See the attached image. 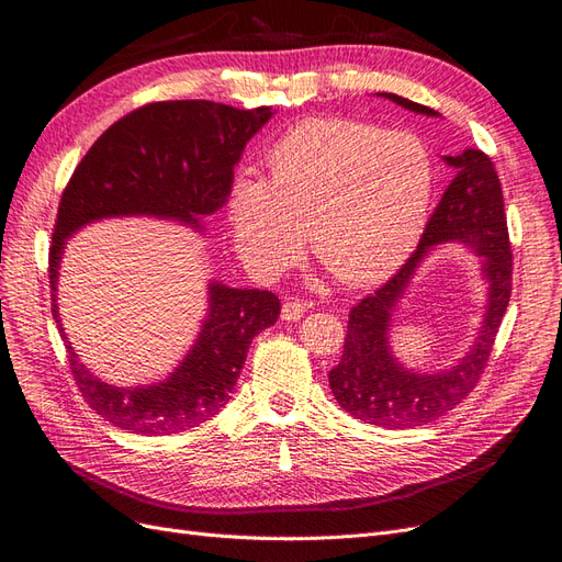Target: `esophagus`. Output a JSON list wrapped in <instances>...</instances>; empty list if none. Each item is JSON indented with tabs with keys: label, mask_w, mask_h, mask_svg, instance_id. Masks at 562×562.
<instances>
[{
	"label": "esophagus",
	"mask_w": 562,
	"mask_h": 562,
	"mask_svg": "<svg viewBox=\"0 0 562 562\" xmlns=\"http://www.w3.org/2000/svg\"><path fill=\"white\" fill-rule=\"evenodd\" d=\"M306 301L301 299H290L282 303V319H286V323H296V319L303 317V313H306Z\"/></svg>",
	"instance_id": "obj_1"
}]
</instances>
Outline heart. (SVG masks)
<instances>
[{
    "label": "heart",
    "instance_id": "1",
    "mask_svg": "<svg viewBox=\"0 0 562 562\" xmlns=\"http://www.w3.org/2000/svg\"><path fill=\"white\" fill-rule=\"evenodd\" d=\"M266 179L228 192L239 259L272 278L303 254L350 286L389 278L424 233L432 165L419 138L352 120L296 124L266 153Z\"/></svg>",
    "mask_w": 562,
    "mask_h": 562
}]
</instances>
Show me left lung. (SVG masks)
<instances>
[{
    "instance_id": "1",
    "label": "left lung",
    "mask_w": 562,
    "mask_h": 562,
    "mask_svg": "<svg viewBox=\"0 0 562 562\" xmlns=\"http://www.w3.org/2000/svg\"><path fill=\"white\" fill-rule=\"evenodd\" d=\"M414 112L436 115V110L381 93ZM457 169L440 204L428 218L422 243L395 276L350 308L344 356L329 372L331 393L348 414L364 424L383 428H412L440 419L469 397L483 376L490 352L510 301L513 251L504 214V192L494 162L483 150L469 148L457 157H445ZM447 238L469 241L484 256L491 282V306L484 329L470 356L450 373L414 375L403 371L387 352L390 313L425 251Z\"/></svg>"
}]
</instances>
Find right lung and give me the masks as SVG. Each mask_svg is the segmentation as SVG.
Here are the masks:
<instances>
[{
	"mask_svg": "<svg viewBox=\"0 0 562 562\" xmlns=\"http://www.w3.org/2000/svg\"><path fill=\"white\" fill-rule=\"evenodd\" d=\"M268 117L270 108L159 101L117 120L75 167L60 195L49 247L52 290L66 237L89 221L153 214L198 223L200 216L214 214L228 198L233 167L247 140ZM52 313L60 323L56 306ZM278 315L280 299L272 292L212 284L210 317L200 339L165 383L134 391L112 389L79 364L66 341L70 372L85 403L112 426L140 436H171L221 412L254 336L276 325Z\"/></svg>",
	"mask_w": 562,
	"mask_h": 562,
	"instance_id": "1",
	"label": "right lung"
}]
</instances>
